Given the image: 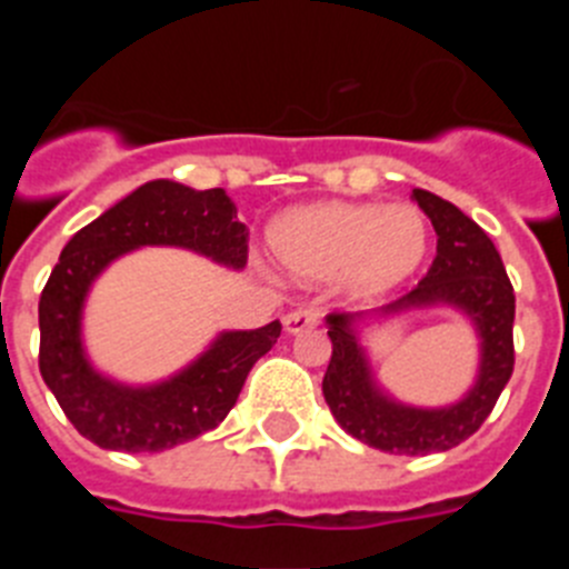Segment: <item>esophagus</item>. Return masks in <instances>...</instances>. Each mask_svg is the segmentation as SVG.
I'll return each instance as SVG.
<instances>
[{
	"instance_id": "34e87169",
	"label": "esophagus",
	"mask_w": 569,
	"mask_h": 569,
	"mask_svg": "<svg viewBox=\"0 0 569 569\" xmlns=\"http://www.w3.org/2000/svg\"><path fill=\"white\" fill-rule=\"evenodd\" d=\"M319 319H321L319 308H299V310H290V313L281 319V325H284V333L299 336V333H305V330L316 328V325H319Z\"/></svg>"
}]
</instances>
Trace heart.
<instances>
[{"label": "heart", "mask_w": 569, "mask_h": 569, "mask_svg": "<svg viewBox=\"0 0 569 569\" xmlns=\"http://www.w3.org/2000/svg\"><path fill=\"white\" fill-rule=\"evenodd\" d=\"M276 268L299 281L330 279L350 296L399 288L430 250L425 216L407 204L313 202L284 210L270 224Z\"/></svg>", "instance_id": "b5f03b06"}]
</instances>
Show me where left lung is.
Segmentation results:
<instances>
[{
  "label": "left lung",
  "instance_id": "8db88e82",
  "mask_svg": "<svg viewBox=\"0 0 569 569\" xmlns=\"http://www.w3.org/2000/svg\"><path fill=\"white\" fill-rule=\"evenodd\" d=\"M413 199L433 222L436 259L410 293L370 313H330L333 345L321 393L341 430L365 445L396 456L441 453L470 439L499 401L512 376V319L516 296L490 236L441 196L413 190ZM427 307H453L471 319L480 336L477 381L459 402L413 408L393 400L375 381L360 345V328L381 318Z\"/></svg>",
  "mask_w": 569,
  "mask_h": 569
}]
</instances>
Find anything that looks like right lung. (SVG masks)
<instances>
[{"label": "right lung", "mask_w": 569, "mask_h": 569, "mask_svg": "<svg viewBox=\"0 0 569 569\" xmlns=\"http://www.w3.org/2000/svg\"><path fill=\"white\" fill-rule=\"evenodd\" d=\"M139 248L193 250L241 270L248 264V228L222 188L193 190L153 179L62 248L39 299V370L70 425L102 450L119 453H159L222 425L250 367L281 333L279 321L259 330H222L190 365L150 385L104 376L84 350V305L93 281Z\"/></svg>", "instance_id": "obj_1"}]
</instances>
